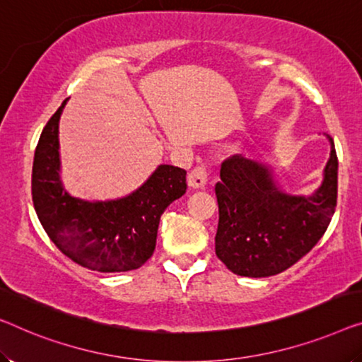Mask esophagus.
<instances>
[{
    "label": "esophagus",
    "instance_id": "esophagus-1",
    "mask_svg": "<svg viewBox=\"0 0 362 362\" xmlns=\"http://www.w3.org/2000/svg\"><path fill=\"white\" fill-rule=\"evenodd\" d=\"M187 182L192 188H203L208 182V167L204 164L197 165L195 169H192L190 172H188Z\"/></svg>",
    "mask_w": 362,
    "mask_h": 362
}]
</instances>
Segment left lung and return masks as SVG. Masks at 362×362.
<instances>
[{
    "label": "left lung",
    "mask_w": 362,
    "mask_h": 362,
    "mask_svg": "<svg viewBox=\"0 0 362 362\" xmlns=\"http://www.w3.org/2000/svg\"><path fill=\"white\" fill-rule=\"evenodd\" d=\"M322 187L312 197H289L273 185L267 167L242 156L221 164L214 192L219 206L216 255L240 276L267 278L298 263L330 224L338 197L335 143Z\"/></svg>",
    "instance_id": "left-lung-1"
}]
</instances>
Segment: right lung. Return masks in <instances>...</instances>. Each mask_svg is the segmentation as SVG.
Instances as JSON below:
<instances>
[{"label":"right lung","instance_id":"right-lung-1","mask_svg":"<svg viewBox=\"0 0 362 362\" xmlns=\"http://www.w3.org/2000/svg\"><path fill=\"white\" fill-rule=\"evenodd\" d=\"M66 100L47 122L35 148V213L53 244L78 265L100 273L136 269L153 255L165 208L187 192V172L159 165L143 187L113 202L89 203L68 195L58 177V122Z\"/></svg>","mask_w":362,"mask_h":362}]
</instances>
